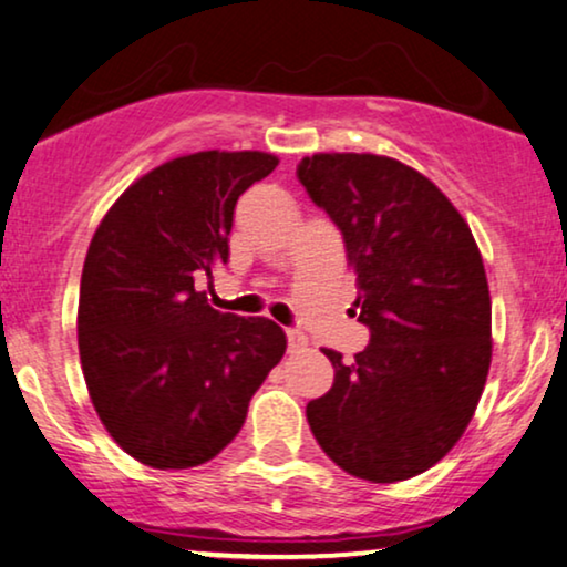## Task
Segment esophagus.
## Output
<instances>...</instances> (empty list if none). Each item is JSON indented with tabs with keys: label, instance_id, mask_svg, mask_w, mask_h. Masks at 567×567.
Here are the masks:
<instances>
[{
	"label": "esophagus",
	"instance_id": "1",
	"mask_svg": "<svg viewBox=\"0 0 567 567\" xmlns=\"http://www.w3.org/2000/svg\"><path fill=\"white\" fill-rule=\"evenodd\" d=\"M306 346H308L306 334H300V332H296V329H290V332H288V350H290V353H300V350H306Z\"/></svg>",
	"mask_w": 567,
	"mask_h": 567
}]
</instances>
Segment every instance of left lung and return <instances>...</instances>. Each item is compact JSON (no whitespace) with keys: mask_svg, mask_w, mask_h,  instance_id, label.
I'll use <instances>...</instances> for the list:
<instances>
[{"mask_svg":"<svg viewBox=\"0 0 567 567\" xmlns=\"http://www.w3.org/2000/svg\"><path fill=\"white\" fill-rule=\"evenodd\" d=\"M298 181L346 240L369 346L306 405L321 450L350 476L392 484L424 474L461 440L492 361V300L471 227L408 164L313 154Z\"/></svg>","mask_w":567,"mask_h":567,"instance_id":"left-lung-1","label":"left lung"}]
</instances>
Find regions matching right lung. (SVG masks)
<instances>
[{
    "label": "right lung",
    "mask_w": 567,
    "mask_h": 567,
    "mask_svg": "<svg viewBox=\"0 0 567 567\" xmlns=\"http://www.w3.org/2000/svg\"><path fill=\"white\" fill-rule=\"evenodd\" d=\"M279 164L264 152L164 162L93 233L78 300L91 403L114 442L152 468L212 461L282 361V327L209 306L196 277L230 259L238 198Z\"/></svg>",
    "instance_id": "right-lung-1"
}]
</instances>
